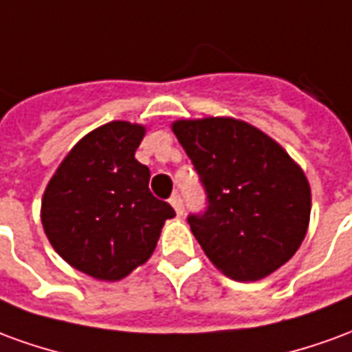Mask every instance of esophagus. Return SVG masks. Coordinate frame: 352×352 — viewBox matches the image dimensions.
Masks as SVG:
<instances>
[{
    "instance_id": "obj_1",
    "label": "esophagus",
    "mask_w": 352,
    "mask_h": 352,
    "mask_svg": "<svg viewBox=\"0 0 352 352\" xmlns=\"http://www.w3.org/2000/svg\"><path fill=\"white\" fill-rule=\"evenodd\" d=\"M169 204L173 206V209H175V213L179 214V217H183L184 204H183V198H181L179 194H173V196L169 198Z\"/></svg>"
}]
</instances>
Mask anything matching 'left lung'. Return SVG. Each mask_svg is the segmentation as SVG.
I'll return each instance as SVG.
<instances>
[{
  "label": "left lung",
  "mask_w": 352,
  "mask_h": 352,
  "mask_svg": "<svg viewBox=\"0 0 352 352\" xmlns=\"http://www.w3.org/2000/svg\"><path fill=\"white\" fill-rule=\"evenodd\" d=\"M171 130L206 188L207 209L188 224L214 267L258 280L292 258L309 226L311 188L287 151L228 116L177 120Z\"/></svg>",
  "instance_id": "8db88e82"
}]
</instances>
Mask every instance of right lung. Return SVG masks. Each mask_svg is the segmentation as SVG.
I'll list each match as a JSON object with an SVG mask.
<instances>
[{
    "label": "right lung",
    "instance_id": "obj_1",
    "mask_svg": "<svg viewBox=\"0 0 352 352\" xmlns=\"http://www.w3.org/2000/svg\"><path fill=\"white\" fill-rule=\"evenodd\" d=\"M145 126L103 124L73 146L47 184L41 222L54 251L94 279L120 280L156 249L173 207L148 190L135 160Z\"/></svg>",
    "mask_w": 352,
    "mask_h": 352
}]
</instances>
